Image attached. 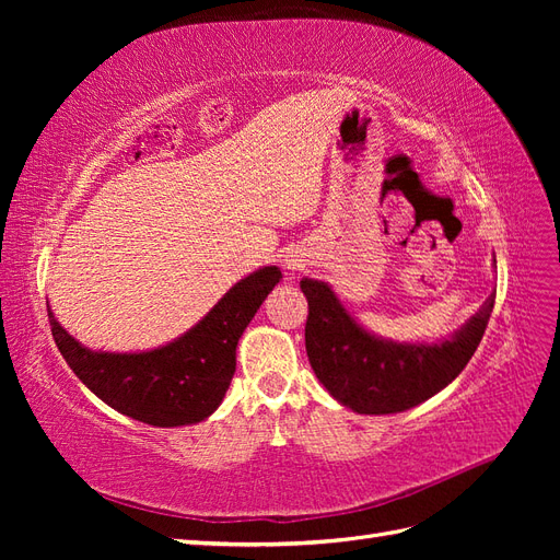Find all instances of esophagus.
<instances>
[{
  "mask_svg": "<svg viewBox=\"0 0 560 560\" xmlns=\"http://www.w3.org/2000/svg\"><path fill=\"white\" fill-rule=\"evenodd\" d=\"M284 268L290 270V273H294V270L299 268V259H294V257H287V259H284Z\"/></svg>",
  "mask_w": 560,
  "mask_h": 560,
  "instance_id": "1",
  "label": "esophagus"
}]
</instances>
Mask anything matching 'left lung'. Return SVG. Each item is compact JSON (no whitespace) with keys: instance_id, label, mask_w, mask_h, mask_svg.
I'll use <instances>...</instances> for the list:
<instances>
[{"instance_id":"obj_1","label":"left lung","mask_w":560,"mask_h":560,"mask_svg":"<svg viewBox=\"0 0 560 560\" xmlns=\"http://www.w3.org/2000/svg\"><path fill=\"white\" fill-rule=\"evenodd\" d=\"M306 350L317 381L354 413H401L453 383L479 348L495 306L490 294L460 329L436 341H393L364 329L329 282L303 278Z\"/></svg>"}]
</instances>
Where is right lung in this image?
I'll return each instance as SVG.
<instances>
[{"label": "right lung", "mask_w": 560, "mask_h": 560, "mask_svg": "<svg viewBox=\"0 0 560 560\" xmlns=\"http://www.w3.org/2000/svg\"><path fill=\"white\" fill-rule=\"evenodd\" d=\"M280 280L278 266L257 268L235 282L189 331L140 352L91 350L60 327L48 301L46 308L60 354L95 397L147 425L182 428L219 409L235 374L241 336Z\"/></svg>", "instance_id": "add662e5"}]
</instances>
